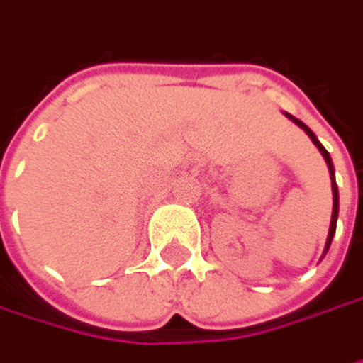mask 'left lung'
I'll list each match as a JSON object with an SVG mask.
<instances>
[{"label":"left lung","instance_id":"8db88e82","mask_svg":"<svg viewBox=\"0 0 363 363\" xmlns=\"http://www.w3.org/2000/svg\"><path fill=\"white\" fill-rule=\"evenodd\" d=\"M291 118V116H289ZM291 120H296V118H291ZM296 124H300L306 133H308V137L313 139V143L319 147V152L323 154V158H325V162H328V167H330V173H332V177H334V167H332V158H330V154L325 152V147L317 141V137L313 135V130L306 126V124H302L300 120H296ZM332 192H334V211H332V224H330V235H328V243H325V252H328V247H330V243H332V237H334V233H336V218H338V188H336V184L332 186Z\"/></svg>","mask_w":363,"mask_h":363}]
</instances>
